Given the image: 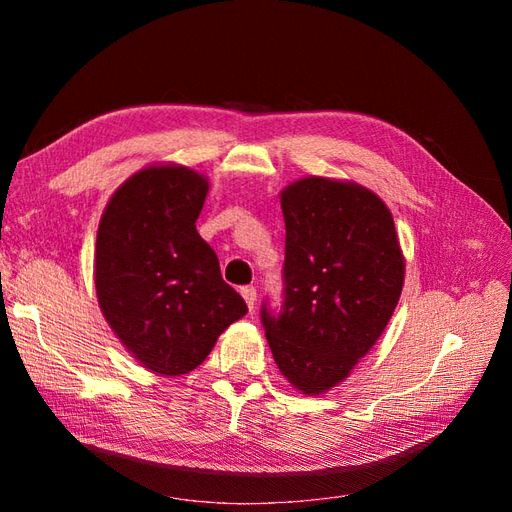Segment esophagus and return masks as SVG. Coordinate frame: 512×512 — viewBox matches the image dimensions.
Returning <instances> with one entry per match:
<instances>
[{
  "label": "esophagus",
  "mask_w": 512,
  "mask_h": 512,
  "mask_svg": "<svg viewBox=\"0 0 512 512\" xmlns=\"http://www.w3.org/2000/svg\"><path fill=\"white\" fill-rule=\"evenodd\" d=\"M241 297L245 299L247 307H250V312H254V305H256V288H254V286H243V288H241Z\"/></svg>",
  "instance_id": "esophagus-1"
}]
</instances>
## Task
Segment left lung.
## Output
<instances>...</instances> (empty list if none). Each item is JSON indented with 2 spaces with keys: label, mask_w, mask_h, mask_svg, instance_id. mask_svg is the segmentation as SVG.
<instances>
[{
  "label": "left lung",
  "mask_w": 512,
  "mask_h": 512,
  "mask_svg": "<svg viewBox=\"0 0 512 512\" xmlns=\"http://www.w3.org/2000/svg\"><path fill=\"white\" fill-rule=\"evenodd\" d=\"M282 307L262 301L273 359L294 389L342 382L389 324L404 256L382 200L361 185L307 177L282 192Z\"/></svg>",
  "instance_id": "left-lung-1"
}]
</instances>
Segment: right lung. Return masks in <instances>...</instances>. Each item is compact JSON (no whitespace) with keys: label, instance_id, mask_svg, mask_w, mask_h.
I'll return each instance as SVG.
<instances>
[{"label":"right lung","instance_id":"right-lung-1","mask_svg":"<svg viewBox=\"0 0 512 512\" xmlns=\"http://www.w3.org/2000/svg\"><path fill=\"white\" fill-rule=\"evenodd\" d=\"M207 190L190 168L151 166L121 185L100 220L98 303L123 346L156 374L196 369L247 314L196 230Z\"/></svg>","mask_w":512,"mask_h":512}]
</instances>
